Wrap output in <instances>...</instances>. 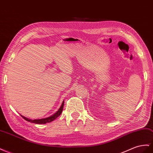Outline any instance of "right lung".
I'll return each instance as SVG.
<instances>
[{"label":"right lung","mask_w":153,"mask_h":153,"mask_svg":"<svg viewBox=\"0 0 153 153\" xmlns=\"http://www.w3.org/2000/svg\"><path fill=\"white\" fill-rule=\"evenodd\" d=\"M64 101H63L62 104V105L60 106V109H59V111H58L55 114L52 115V116H51V117L46 118L37 119V120H31V119H29L27 118H26V117H23L22 115H21V117L24 120H26L27 121V122H30L31 123H40V124H44V123H49V122H51L53 121L55 119H56L57 117H59L60 116V115L62 113V112L63 107H64Z\"/></svg>","instance_id":"add662e5"}]
</instances>
